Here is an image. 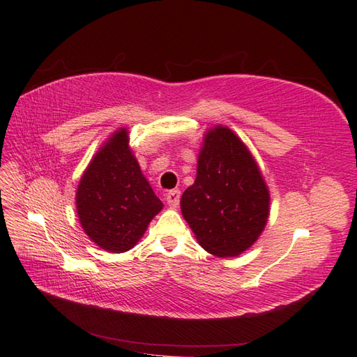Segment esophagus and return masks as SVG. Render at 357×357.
I'll return each instance as SVG.
<instances>
[{
    "instance_id": "obj_1",
    "label": "esophagus",
    "mask_w": 357,
    "mask_h": 357,
    "mask_svg": "<svg viewBox=\"0 0 357 357\" xmlns=\"http://www.w3.org/2000/svg\"><path fill=\"white\" fill-rule=\"evenodd\" d=\"M179 198H181V192L179 190H170L169 193L165 195V202L167 206L170 208H176L179 204Z\"/></svg>"
}]
</instances>
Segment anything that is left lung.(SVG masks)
I'll return each mask as SVG.
<instances>
[{
	"label": "left lung",
	"instance_id": "1",
	"mask_svg": "<svg viewBox=\"0 0 357 357\" xmlns=\"http://www.w3.org/2000/svg\"><path fill=\"white\" fill-rule=\"evenodd\" d=\"M181 211L201 247L215 256H239L259 238L270 193L250 150L230 128L207 132Z\"/></svg>",
	"mask_w": 357,
	"mask_h": 357
}]
</instances>
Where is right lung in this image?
<instances>
[{
	"label": "right lung",
	"instance_id": "1",
	"mask_svg": "<svg viewBox=\"0 0 357 357\" xmlns=\"http://www.w3.org/2000/svg\"><path fill=\"white\" fill-rule=\"evenodd\" d=\"M162 208L119 128L98 150L79 181V222L96 245L110 253L130 250Z\"/></svg>",
	"mask_w": 357,
	"mask_h": 357
}]
</instances>
